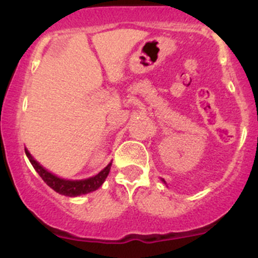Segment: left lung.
I'll use <instances>...</instances> for the list:
<instances>
[{
	"mask_svg": "<svg viewBox=\"0 0 258 258\" xmlns=\"http://www.w3.org/2000/svg\"><path fill=\"white\" fill-rule=\"evenodd\" d=\"M162 181H163V182H165V179H162ZM165 183H166V182H165Z\"/></svg>",
	"mask_w": 258,
	"mask_h": 258,
	"instance_id": "1",
	"label": "left lung"
}]
</instances>
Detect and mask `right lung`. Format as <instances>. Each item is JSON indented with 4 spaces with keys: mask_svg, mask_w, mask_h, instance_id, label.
Masks as SVG:
<instances>
[{
    "mask_svg": "<svg viewBox=\"0 0 258 258\" xmlns=\"http://www.w3.org/2000/svg\"><path fill=\"white\" fill-rule=\"evenodd\" d=\"M26 156L28 157L30 162L32 163L33 168L36 170V172L41 176V178L51 187L52 189H54L56 192H58L59 195H63V196L69 197H76L81 196V195H86L88 192L96 191L97 188H100L102 186V183L105 182L106 177L110 173V168L112 163H108L100 173H97L96 176L86 179H79V181H71V179H63L59 178L57 176H54L53 173L48 172L46 168H43L35 158L31 156V153L28 152L25 148Z\"/></svg>",
    "mask_w": 258,
    "mask_h": 258,
    "instance_id": "1",
    "label": "right lung"
}]
</instances>
